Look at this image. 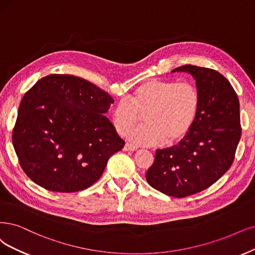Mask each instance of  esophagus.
<instances>
[{
  "instance_id": "34e87169",
  "label": "esophagus",
  "mask_w": 255,
  "mask_h": 255,
  "mask_svg": "<svg viewBox=\"0 0 255 255\" xmlns=\"http://www.w3.org/2000/svg\"><path fill=\"white\" fill-rule=\"evenodd\" d=\"M124 150L125 151H135V150H137V147H135V146H133V145H131V144H126L125 146H124Z\"/></svg>"
}]
</instances>
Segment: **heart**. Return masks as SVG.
<instances>
[{
    "label": "heart",
    "mask_w": 255,
    "mask_h": 255,
    "mask_svg": "<svg viewBox=\"0 0 255 255\" xmlns=\"http://www.w3.org/2000/svg\"><path fill=\"white\" fill-rule=\"evenodd\" d=\"M201 108V94L191 83L150 79L121 100L112 110L117 132L126 135L144 116V126L131 131L130 142L155 146L180 142L194 126Z\"/></svg>",
    "instance_id": "heart-1"
}]
</instances>
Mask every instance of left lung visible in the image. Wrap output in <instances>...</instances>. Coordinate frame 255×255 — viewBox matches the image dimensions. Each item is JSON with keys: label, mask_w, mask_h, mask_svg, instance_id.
<instances>
[{"label": "left lung", "mask_w": 255, "mask_h": 255, "mask_svg": "<svg viewBox=\"0 0 255 255\" xmlns=\"http://www.w3.org/2000/svg\"><path fill=\"white\" fill-rule=\"evenodd\" d=\"M172 72L195 80L199 117L177 145L156 150L146 180L159 192L185 197L207 189L229 170L242 133L240 102L229 81L213 69L184 65Z\"/></svg>", "instance_id": "8db88e82"}]
</instances>
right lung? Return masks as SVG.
Returning a JSON list of instances; mask_svg holds the SVG:
<instances>
[{
  "mask_svg": "<svg viewBox=\"0 0 255 255\" xmlns=\"http://www.w3.org/2000/svg\"><path fill=\"white\" fill-rule=\"evenodd\" d=\"M113 102L75 75L37 81L24 94L12 132L24 172L55 192H77L96 183L109 157L125 145L106 117Z\"/></svg>",
  "mask_w": 255,
  "mask_h": 255,
  "instance_id": "add662e5",
  "label": "right lung"
}]
</instances>
